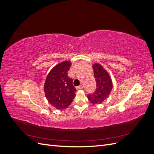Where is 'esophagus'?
Returning <instances> with one entry per match:
<instances>
[{
    "mask_svg": "<svg viewBox=\"0 0 154 154\" xmlns=\"http://www.w3.org/2000/svg\"><path fill=\"white\" fill-rule=\"evenodd\" d=\"M83 85H80V86H78V87H76V89L77 90H82V89H83Z\"/></svg>",
    "mask_w": 154,
    "mask_h": 154,
    "instance_id": "1",
    "label": "esophagus"
}]
</instances>
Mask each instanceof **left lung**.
Here are the masks:
<instances>
[{
	"label": "left lung",
	"mask_w": 154,
	"mask_h": 154,
	"mask_svg": "<svg viewBox=\"0 0 154 154\" xmlns=\"http://www.w3.org/2000/svg\"><path fill=\"white\" fill-rule=\"evenodd\" d=\"M96 82V89L93 94L87 96V98L93 105L101 104L109 96L112 89L113 83L107 71L99 63L92 65Z\"/></svg>",
	"instance_id": "8db88e82"
}]
</instances>
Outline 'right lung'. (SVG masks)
Here are the masks:
<instances>
[{"label":"right lung","instance_id":"obj_1","mask_svg":"<svg viewBox=\"0 0 154 154\" xmlns=\"http://www.w3.org/2000/svg\"><path fill=\"white\" fill-rule=\"evenodd\" d=\"M71 62L66 60L56 65L46 77L44 90L49 103L58 110H63L71 104L76 96L72 79L67 76Z\"/></svg>","mask_w":154,"mask_h":154}]
</instances>
